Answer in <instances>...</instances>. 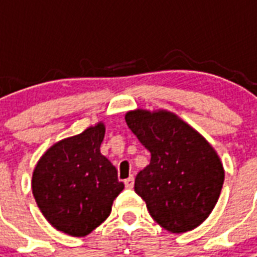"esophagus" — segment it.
I'll return each instance as SVG.
<instances>
[{
  "label": "esophagus",
  "instance_id": "obj_1",
  "mask_svg": "<svg viewBox=\"0 0 257 257\" xmlns=\"http://www.w3.org/2000/svg\"><path fill=\"white\" fill-rule=\"evenodd\" d=\"M124 184H125V187L129 188V189L133 188V185H135V177H133V176H129L128 179L124 181Z\"/></svg>",
  "mask_w": 257,
  "mask_h": 257
}]
</instances>
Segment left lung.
Here are the masks:
<instances>
[{
    "label": "left lung",
    "mask_w": 257,
    "mask_h": 257,
    "mask_svg": "<svg viewBox=\"0 0 257 257\" xmlns=\"http://www.w3.org/2000/svg\"><path fill=\"white\" fill-rule=\"evenodd\" d=\"M125 121L151 152L135 192L153 220L172 233L199 227L219 200L224 168L212 145L168 110H131Z\"/></svg>",
    "instance_id": "1"
}]
</instances>
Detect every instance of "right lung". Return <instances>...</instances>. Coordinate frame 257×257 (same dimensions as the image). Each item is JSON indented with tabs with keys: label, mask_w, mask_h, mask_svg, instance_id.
<instances>
[{
	"label": "right lung",
	"mask_w": 257,
	"mask_h": 257,
	"mask_svg": "<svg viewBox=\"0 0 257 257\" xmlns=\"http://www.w3.org/2000/svg\"><path fill=\"white\" fill-rule=\"evenodd\" d=\"M105 125L98 122L52 145L38 160L32 191L40 211L57 231L82 237L112 211L124 189L117 169L102 156Z\"/></svg>",
	"instance_id": "1"
}]
</instances>
